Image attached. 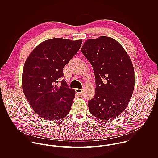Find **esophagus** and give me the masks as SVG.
I'll use <instances>...</instances> for the list:
<instances>
[{
  "label": "esophagus",
  "instance_id": "34e87169",
  "mask_svg": "<svg viewBox=\"0 0 158 158\" xmlns=\"http://www.w3.org/2000/svg\"><path fill=\"white\" fill-rule=\"evenodd\" d=\"M75 91H76V92L77 93H78V94H81L82 92V89H78V88H77V89H75Z\"/></svg>",
  "mask_w": 158,
  "mask_h": 158
}]
</instances>
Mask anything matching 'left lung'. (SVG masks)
<instances>
[{
	"instance_id": "obj_1",
	"label": "left lung",
	"mask_w": 158,
	"mask_h": 158,
	"mask_svg": "<svg viewBox=\"0 0 158 158\" xmlns=\"http://www.w3.org/2000/svg\"><path fill=\"white\" fill-rule=\"evenodd\" d=\"M81 52L94 70L95 95L88 101L89 111L99 119L117 118L127 107L134 88L132 61L116 40L101 36L85 41Z\"/></svg>"
}]
</instances>
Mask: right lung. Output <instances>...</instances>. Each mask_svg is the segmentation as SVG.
Here are the masks:
<instances>
[{
  "mask_svg": "<svg viewBox=\"0 0 158 158\" xmlns=\"http://www.w3.org/2000/svg\"><path fill=\"white\" fill-rule=\"evenodd\" d=\"M82 40L54 38L42 42L27 57L22 87L29 104L39 117L58 120L69 113L75 91L63 79V68L77 52Z\"/></svg>",
  "mask_w": 158,
  "mask_h": 158,
  "instance_id": "obj_1",
  "label": "right lung"
}]
</instances>
